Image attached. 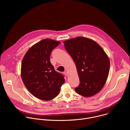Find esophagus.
Returning a JSON list of instances; mask_svg holds the SVG:
<instances>
[{"instance_id":"esophagus-1","label":"esophagus","mask_w":130,"mask_h":130,"mask_svg":"<svg viewBox=\"0 0 130 130\" xmlns=\"http://www.w3.org/2000/svg\"><path fill=\"white\" fill-rule=\"evenodd\" d=\"M64 74L65 75V76H66V77H68V72H66V71H65L64 72Z\"/></svg>"}]
</instances>
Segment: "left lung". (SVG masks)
I'll return each instance as SVG.
<instances>
[{
    "instance_id": "1",
    "label": "left lung",
    "mask_w": 130,
    "mask_h": 130,
    "mask_svg": "<svg viewBox=\"0 0 130 130\" xmlns=\"http://www.w3.org/2000/svg\"><path fill=\"white\" fill-rule=\"evenodd\" d=\"M63 43L75 63L79 77L80 83L75 91L85 97L95 95L103 87L108 76L107 55L97 42L84 37L72 38Z\"/></svg>"
}]
</instances>
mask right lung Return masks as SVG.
Returning a JSON list of instances; mask_svg holds the SVG:
<instances>
[{"instance_id": "right-lung-1", "label": "right lung", "mask_w": 130, "mask_h": 130, "mask_svg": "<svg viewBox=\"0 0 130 130\" xmlns=\"http://www.w3.org/2000/svg\"><path fill=\"white\" fill-rule=\"evenodd\" d=\"M61 43L46 39L31 47L23 59L21 77L27 89L34 96L49 101L59 94L64 76L55 71L50 61L52 50Z\"/></svg>"}]
</instances>
